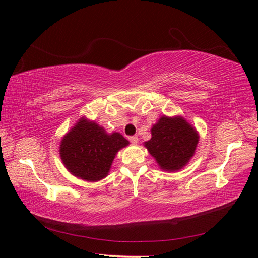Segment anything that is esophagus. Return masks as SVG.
I'll use <instances>...</instances> for the list:
<instances>
[{
	"instance_id": "34e87169",
	"label": "esophagus",
	"mask_w": 258,
	"mask_h": 258,
	"mask_svg": "<svg viewBox=\"0 0 258 258\" xmlns=\"http://www.w3.org/2000/svg\"><path fill=\"white\" fill-rule=\"evenodd\" d=\"M128 140H130V142L131 143H133V145H135V143H138V141H139V139H138V137H128Z\"/></svg>"
}]
</instances>
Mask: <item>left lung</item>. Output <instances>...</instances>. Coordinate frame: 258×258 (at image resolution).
I'll return each instance as SVG.
<instances>
[{"mask_svg": "<svg viewBox=\"0 0 258 258\" xmlns=\"http://www.w3.org/2000/svg\"><path fill=\"white\" fill-rule=\"evenodd\" d=\"M198 141V132L183 117L163 116L152 126L145 147L161 169L175 172L189 163Z\"/></svg>", "mask_w": 258, "mask_h": 258, "instance_id": "1", "label": "left lung"}]
</instances>
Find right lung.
<instances>
[{
	"instance_id": "right-lung-1",
	"label": "right lung",
	"mask_w": 258,
	"mask_h": 258,
	"mask_svg": "<svg viewBox=\"0 0 258 258\" xmlns=\"http://www.w3.org/2000/svg\"><path fill=\"white\" fill-rule=\"evenodd\" d=\"M128 143L120 133L108 134L95 121L82 117L61 140L59 151L73 175L97 182L108 175L117 152Z\"/></svg>"
}]
</instances>
